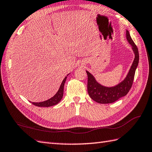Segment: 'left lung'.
<instances>
[{
  "label": "left lung",
  "mask_w": 152,
  "mask_h": 152,
  "mask_svg": "<svg viewBox=\"0 0 152 152\" xmlns=\"http://www.w3.org/2000/svg\"><path fill=\"white\" fill-rule=\"evenodd\" d=\"M126 39L132 46V49L135 54V58L129 72L125 78L113 87H105L98 83L93 75L86 70L88 76L87 91L89 96L99 104H111L118 100L119 98L126 96L132 86L135 70L139 64V54L137 46L130 36L128 30H126Z\"/></svg>",
  "instance_id": "obj_1"
}]
</instances>
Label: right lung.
<instances>
[{
  "label": "right lung",
  "mask_w": 152,
  "mask_h": 152,
  "mask_svg": "<svg viewBox=\"0 0 152 152\" xmlns=\"http://www.w3.org/2000/svg\"><path fill=\"white\" fill-rule=\"evenodd\" d=\"M69 75H66V76H65V78L63 79V82H61V86H60L59 89L58 91V92L56 93V94L54 96L50 98V99L45 100L44 102H31L30 101V102H31V104H32L36 105V106H38V107H50L58 104L59 102L61 101V100L63 98V90H64V85L66 82V77H67Z\"/></svg>",
  "instance_id": "add662e5"
}]
</instances>
